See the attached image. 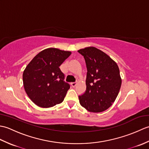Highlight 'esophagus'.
I'll return each instance as SVG.
<instances>
[{
    "mask_svg": "<svg viewBox=\"0 0 149 149\" xmlns=\"http://www.w3.org/2000/svg\"><path fill=\"white\" fill-rule=\"evenodd\" d=\"M71 86L73 88H74L75 86H76V83H71Z\"/></svg>",
    "mask_w": 149,
    "mask_h": 149,
    "instance_id": "34e87169",
    "label": "esophagus"
}]
</instances>
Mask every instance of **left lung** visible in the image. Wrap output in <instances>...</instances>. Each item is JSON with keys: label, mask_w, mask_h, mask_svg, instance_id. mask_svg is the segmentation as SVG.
Wrapping results in <instances>:
<instances>
[{"label": "left lung", "mask_w": 149, "mask_h": 149, "mask_svg": "<svg viewBox=\"0 0 149 149\" xmlns=\"http://www.w3.org/2000/svg\"><path fill=\"white\" fill-rule=\"evenodd\" d=\"M86 62V90L79 96L81 105L88 111L100 113L115 102L121 87L118 65L102 50L89 47L78 50Z\"/></svg>", "instance_id": "left-lung-1"}]
</instances>
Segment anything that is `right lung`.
<instances>
[{
  "label": "right lung",
  "mask_w": 149,
  "mask_h": 149,
  "mask_svg": "<svg viewBox=\"0 0 149 149\" xmlns=\"http://www.w3.org/2000/svg\"><path fill=\"white\" fill-rule=\"evenodd\" d=\"M71 52L49 48L39 52L23 73V83L28 97L37 106L50 107L61 103L69 90L59 66Z\"/></svg>",
  "instance_id": "obj_1"
}]
</instances>
